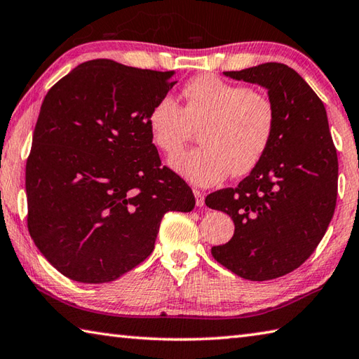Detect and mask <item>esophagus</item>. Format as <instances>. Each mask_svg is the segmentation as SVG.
Here are the masks:
<instances>
[{"instance_id": "34e87169", "label": "esophagus", "mask_w": 359, "mask_h": 359, "mask_svg": "<svg viewBox=\"0 0 359 359\" xmlns=\"http://www.w3.org/2000/svg\"><path fill=\"white\" fill-rule=\"evenodd\" d=\"M194 198H196V205L198 207H204V193L199 190H193Z\"/></svg>"}]
</instances>
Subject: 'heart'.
Returning a JSON list of instances; mask_svg holds the SVG:
<instances>
[{"label":"heart","mask_w":359,"mask_h":359,"mask_svg":"<svg viewBox=\"0 0 359 359\" xmlns=\"http://www.w3.org/2000/svg\"><path fill=\"white\" fill-rule=\"evenodd\" d=\"M185 108L172 95L154 103L147 126L154 144L172 155L202 128V147L175 155L169 165L199 187H212L227 175L252 172L269 154L276 133V108L250 86L213 74L193 78L184 88Z\"/></svg>","instance_id":"b5f03b06"}]
</instances>
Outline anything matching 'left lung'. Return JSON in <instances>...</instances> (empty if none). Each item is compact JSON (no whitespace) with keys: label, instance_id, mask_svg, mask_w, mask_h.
<instances>
[{"label":"left lung","instance_id":"8db88e82","mask_svg":"<svg viewBox=\"0 0 359 359\" xmlns=\"http://www.w3.org/2000/svg\"><path fill=\"white\" fill-rule=\"evenodd\" d=\"M233 80L269 90L276 133L262 163L237 188L205 198L207 207L236 224L229 242L212 248L217 262L237 276L269 281L298 269L320 243L337 198V154L323 102L295 70L265 62Z\"/></svg>","mask_w":359,"mask_h":359}]
</instances>
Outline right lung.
<instances>
[{
	"label": "right lung",
	"instance_id": "1",
	"mask_svg": "<svg viewBox=\"0 0 359 359\" xmlns=\"http://www.w3.org/2000/svg\"><path fill=\"white\" fill-rule=\"evenodd\" d=\"M172 75L94 60L45 95L26 161L28 231L64 276L114 281L151 256L166 212L194 208L147 126Z\"/></svg>",
	"mask_w": 359,
	"mask_h": 359
}]
</instances>
